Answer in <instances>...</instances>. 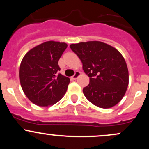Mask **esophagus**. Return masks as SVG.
<instances>
[{
  "instance_id": "obj_1",
  "label": "esophagus",
  "mask_w": 149,
  "mask_h": 149,
  "mask_svg": "<svg viewBox=\"0 0 149 149\" xmlns=\"http://www.w3.org/2000/svg\"><path fill=\"white\" fill-rule=\"evenodd\" d=\"M80 73L79 72V71H76L75 74L72 76V78H73V79L76 80V79H77V78H78V77L80 76Z\"/></svg>"
}]
</instances>
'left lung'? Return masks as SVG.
I'll return each mask as SVG.
<instances>
[{"label":"left lung","instance_id":"left-lung-1","mask_svg":"<svg viewBox=\"0 0 149 149\" xmlns=\"http://www.w3.org/2000/svg\"><path fill=\"white\" fill-rule=\"evenodd\" d=\"M71 50L83 63L90 83L83 94L97 107L109 109L123 99L129 83L125 60L118 49L100 41L71 44Z\"/></svg>","mask_w":149,"mask_h":149}]
</instances>
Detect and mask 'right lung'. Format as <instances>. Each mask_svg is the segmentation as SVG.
Here are the masks:
<instances>
[{
  "label": "right lung",
  "mask_w": 149,
  "mask_h": 149,
  "mask_svg": "<svg viewBox=\"0 0 149 149\" xmlns=\"http://www.w3.org/2000/svg\"><path fill=\"white\" fill-rule=\"evenodd\" d=\"M66 47L65 42L47 41L30 49L22 59L20 83L26 96L36 105H53L66 93L70 79L58 73V61Z\"/></svg>",
  "instance_id": "1"
}]
</instances>
